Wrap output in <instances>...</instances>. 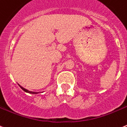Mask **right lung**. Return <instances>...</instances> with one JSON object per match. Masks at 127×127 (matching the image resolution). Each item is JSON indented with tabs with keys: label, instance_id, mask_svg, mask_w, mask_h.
<instances>
[{
	"label": "right lung",
	"instance_id": "right-lung-1",
	"mask_svg": "<svg viewBox=\"0 0 127 127\" xmlns=\"http://www.w3.org/2000/svg\"><path fill=\"white\" fill-rule=\"evenodd\" d=\"M19 87H20L21 88V89H22V90H23V91H25V92H28V93H30V94H37V93H38V92H31V91H28V90H27V89H24L23 87H21V86H20V85H19Z\"/></svg>",
	"mask_w": 127,
	"mask_h": 127
}]
</instances>
